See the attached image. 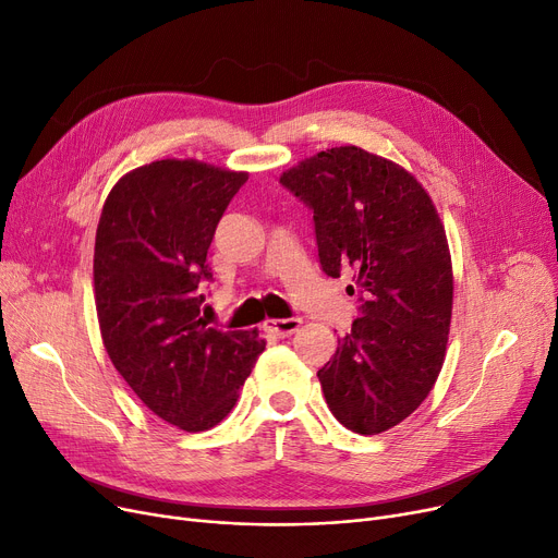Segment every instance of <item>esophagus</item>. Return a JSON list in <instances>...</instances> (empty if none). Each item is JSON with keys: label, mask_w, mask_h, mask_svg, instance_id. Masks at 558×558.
<instances>
[{"label": "esophagus", "mask_w": 558, "mask_h": 558, "mask_svg": "<svg viewBox=\"0 0 558 558\" xmlns=\"http://www.w3.org/2000/svg\"><path fill=\"white\" fill-rule=\"evenodd\" d=\"M300 327H302V317H283V320H265L263 323V329L277 338L293 336Z\"/></svg>", "instance_id": "1"}]
</instances>
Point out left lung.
I'll use <instances>...</instances> for the list:
<instances>
[{"label": "left lung", "mask_w": 558, "mask_h": 558, "mask_svg": "<svg viewBox=\"0 0 558 558\" xmlns=\"http://www.w3.org/2000/svg\"><path fill=\"white\" fill-rule=\"evenodd\" d=\"M279 181L313 210L323 270H352L348 293L363 302L317 369L329 411L354 434L388 432L445 363L454 275L438 210L407 168L356 145L317 151Z\"/></svg>", "instance_id": "left-lung-1"}]
</instances>
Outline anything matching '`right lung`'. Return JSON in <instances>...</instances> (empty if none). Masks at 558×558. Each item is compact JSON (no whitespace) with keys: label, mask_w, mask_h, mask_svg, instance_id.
Here are the masks:
<instances>
[{"label":"right lung","mask_w":558,"mask_h":558,"mask_svg":"<svg viewBox=\"0 0 558 558\" xmlns=\"http://www.w3.org/2000/svg\"><path fill=\"white\" fill-rule=\"evenodd\" d=\"M247 172L161 158L118 179L93 258L104 348L138 400L183 432H206L238 402L265 340L199 313L206 252Z\"/></svg>","instance_id":"1"}]
</instances>
